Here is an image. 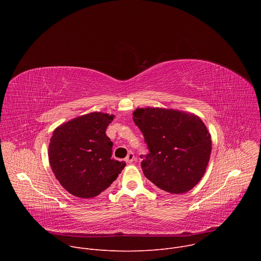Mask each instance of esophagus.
Instances as JSON below:
<instances>
[{
	"mask_svg": "<svg viewBox=\"0 0 261 261\" xmlns=\"http://www.w3.org/2000/svg\"><path fill=\"white\" fill-rule=\"evenodd\" d=\"M134 160H135V156H134V154H133L132 152H130V153L127 155L126 159H125V161H126L127 163H132Z\"/></svg>",
	"mask_w": 261,
	"mask_h": 261,
	"instance_id": "1",
	"label": "esophagus"
}]
</instances>
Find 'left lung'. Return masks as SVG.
I'll return each instance as SVG.
<instances>
[{
	"label": "left lung",
	"mask_w": 261,
	"mask_h": 261,
	"mask_svg": "<svg viewBox=\"0 0 261 261\" xmlns=\"http://www.w3.org/2000/svg\"><path fill=\"white\" fill-rule=\"evenodd\" d=\"M133 121L150 151L141 162L145 177L171 194L194 188L212 151L211 134L200 118L180 110L146 107L134 110Z\"/></svg>",
	"instance_id": "8db88e82"
}]
</instances>
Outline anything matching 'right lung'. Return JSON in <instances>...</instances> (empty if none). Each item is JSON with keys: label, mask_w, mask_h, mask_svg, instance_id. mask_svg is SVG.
<instances>
[{"label": "right lung", "mask_w": 261, "mask_h": 261, "mask_svg": "<svg viewBox=\"0 0 261 261\" xmlns=\"http://www.w3.org/2000/svg\"><path fill=\"white\" fill-rule=\"evenodd\" d=\"M113 115L91 113L59 126L48 146L57 179L72 195L93 198L117 179L124 161L111 159L113 141L106 135Z\"/></svg>", "instance_id": "obj_1"}]
</instances>
